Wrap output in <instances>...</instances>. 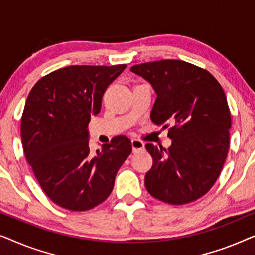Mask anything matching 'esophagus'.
<instances>
[{
  "instance_id": "obj_1",
  "label": "esophagus",
  "mask_w": 255,
  "mask_h": 255,
  "mask_svg": "<svg viewBox=\"0 0 255 255\" xmlns=\"http://www.w3.org/2000/svg\"><path fill=\"white\" fill-rule=\"evenodd\" d=\"M131 145H132V151H133V153H137L139 151H142V149L145 148L144 142L140 141V140H138V139H132Z\"/></svg>"
}]
</instances>
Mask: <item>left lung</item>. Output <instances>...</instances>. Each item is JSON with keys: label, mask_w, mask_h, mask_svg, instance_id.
Segmentation results:
<instances>
[{"label": "left lung", "mask_w": 255, "mask_h": 255, "mask_svg": "<svg viewBox=\"0 0 255 255\" xmlns=\"http://www.w3.org/2000/svg\"><path fill=\"white\" fill-rule=\"evenodd\" d=\"M131 72L156 94L151 120L166 128L173 125L170 147L145 146L153 158L146 189L168 204L198 200L214 186L228 156L231 114L224 90L208 71L182 60L145 62Z\"/></svg>", "instance_id": "obj_1"}]
</instances>
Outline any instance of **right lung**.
<instances>
[{
	"label": "right lung",
	"mask_w": 255,
	"mask_h": 255,
	"mask_svg": "<svg viewBox=\"0 0 255 255\" xmlns=\"http://www.w3.org/2000/svg\"><path fill=\"white\" fill-rule=\"evenodd\" d=\"M125 68L68 66L43 76L27 96L20 121L24 154L41 189L59 207L86 211L106 201L131 154L125 135L92 153L87 128L101 111L108 86Z\"/></svg>",
	"instance_id": "obj_1"
}]
</instances>
